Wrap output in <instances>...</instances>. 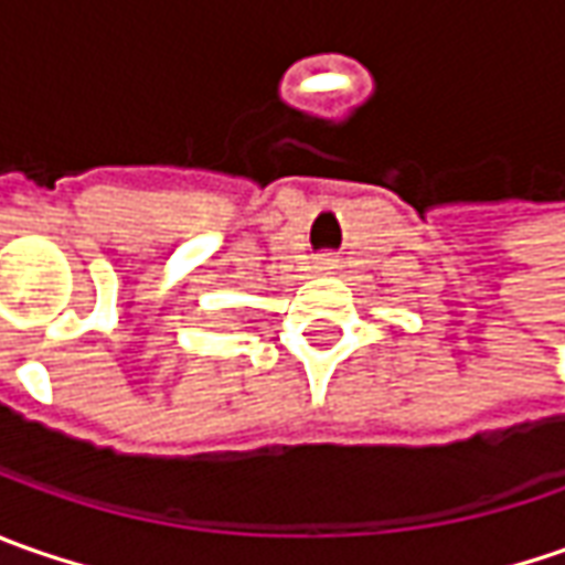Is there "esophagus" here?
I'll return each mask as SVG.
<instances>
[{
	"instance_id": "esophagus-1",
	"label": "esophagus",
	"mask_w": 565,
	"mask_h": 565,
	"mask_svg": "<svg viewBox=\"0 0 565 565\" xmlns=\"http://www.w3.org/2000/svg\"><path fill=\"white\" fill-rule=\"evenodd\" d=\"M337 267H339L337 254H330V250H323V254H317V257H315V270L317 273H330V270H337Z\"/></svg>"
}]
</instances>
